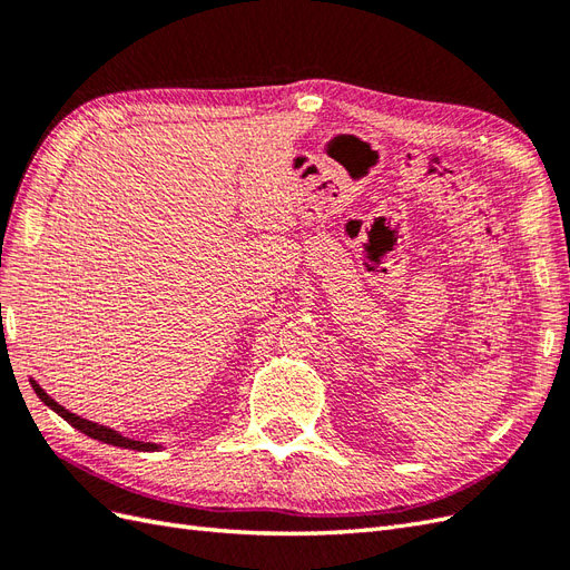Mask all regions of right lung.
Segmentation results:
<instances>
[{
    "label": "right lung",
    "instance_id": "add662e5",
    "mask_svg": "<svg viewBox=\"0 0 570 570\" xmlns=\"http://www.w3.org/2000/svg\"><path fill=\"white\" fill-rule=\"evenodd\" d=\"M32 383V390H36V394L40 396V400L49 406V409H55L59 416L63 419V421H68L71 423L73 428H78L80 433H85L88 438H95V440H99V442H107V444H114V446H126V450H137V452H154V450H159L157 444H151V442H137V440H128V438H124V435H118L116 430H111V428H105V425H97V423H92V421H85V419H80V416H76V413H71V411H66L63 406H59L55 400H51V396L36 383V381H30Z\"/></svg>",
    "mask_w": 570,
    "mask_h": 570
}]
</instances>
